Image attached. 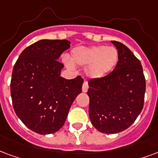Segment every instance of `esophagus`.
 <instances>
[{
    "instance_id": "obj_1",
    "label": "esophagus",
    "mask_w": 158,
    "mask_h": 158,
    "mask_svg": "<svg viewBox=\"0 0 158 158\" xmlns=\"http://www.w3.org/2000/svg\"><path fill=\"white\" fill-rule=\"evenodd\" d=\"M88 89H89L88 82H87V81H85V82H84V84H83V86H82L83 92H87V91H88Z\"/></svg>"
}]
</instances>
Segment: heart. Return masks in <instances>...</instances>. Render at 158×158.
Here are the masks:
<instances>
[{
	"label": "heart",
	"mask_w": 158,
	"mask_h": 158,
	"mask_svg": "<svg viewBox=\"0 0 158 158\" xmlns=\"http://www.w3.org/2000/svg\"><path fill=\"white\" fill-rule=\"evenodd\" d=\"M71 60L78 66H87V75L93 79H99L108 74L116 66L119 52L114 47L104 45L89 48L80 47L72 51ZM65 64L68 68L73 69V64L69 60L66 59Z\"/></svg>",
	"instance_id": "1"
}]
</instances>
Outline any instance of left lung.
<instances>
[{
    "instance_id": "obj_1",
    "label": "left lung",
    "mask_w": 158,
    "mask_h": 158,
    "mask_svg": "<svg viewBox=\"0 0 158 158\" xmlns=\"http://www.w3.org/2000/svg\"><path fill=\"white\" fill-rule=\"evenodd\" d=\"M119 60L112 72L89 81V114L92 125L106 134L130 127L144 105L146 79L141 62L123 43L112 41Z\"/></svg>"
}]
</instances>
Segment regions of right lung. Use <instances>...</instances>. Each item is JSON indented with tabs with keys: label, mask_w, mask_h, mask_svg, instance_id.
<instances>
[{
	"label": "right lung",
	"mask_w": 158,
	"mask_h": 158,
	"mask_svg": "<svg viewBox=\"0 0 158 158\" xmlns=\"http://www.w3.org/2000/svg\"><path fill=\"white\" fill-rule=\"evenodd\" d=\"M68 40H40L23 50L14 65L10 96L17 115L38 134L58 131L64 125L84 79L60 76L64 64L58 61L69 48Z\"/></svg>",
	"instance_id": "obj_1"
}]
</instances>
